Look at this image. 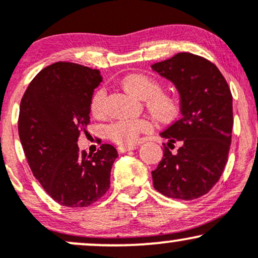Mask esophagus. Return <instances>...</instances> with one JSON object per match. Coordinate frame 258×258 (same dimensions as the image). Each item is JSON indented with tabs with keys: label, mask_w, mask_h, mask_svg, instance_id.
Here are the masks:
<instances>
[{
	"label": "esophagus",
	"mask_w": 258,
	"mask_h": 258,
	"mask_svg": "<svg viewBox=\"0 0 258 258\" xmlns=\"http://www.w3.org/2000/svg\"><path fill=\"white\" fill-rule=\"evenodd\" d=\"M135 149H137V147H136V146H120V147H117V152H119L120 154L130 152V150H135Z\"/></svg>",
	"instance_id": "1"
}]
</instances>
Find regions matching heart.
Listing matches in <instances>:
<instances>
[{"instance_id":"heart-1","label":"heart","mask_w":258,"mask_h":258,"mask_svg":"<svg viewBox=\"0 0 258 258\" xmlns=\"http://www.w3.org/2000/svg\"><path fill=\"white\" fill-rule=\"evenodd\" d=\"M121 86L127 93L136 98L146 99V105L150 112L161 121H170L179 111L178 98L170 92L162 91L155 79L146 74H130L121 81ZM105 92L97 91L91 100V111L100 115L104 111ZM152 130V123L147 119L119 120L106 127V135L112 142L119 144H132L137 141L141 133Z\"/></svg>"}]
</instances>
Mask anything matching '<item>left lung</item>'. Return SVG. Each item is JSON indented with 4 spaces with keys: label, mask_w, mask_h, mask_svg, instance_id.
Instances as JSON below:
<instances>
[{
    "label": "left lung",
    "mask_w": 258,
    "mask_h": 258,
    "mask_svg": "<svg viewBox=\"0 0 258 258\" xmlns=\"http://www.w3.org/2000/svg\"><path fill=\"white\" fill-rule=\"evenodd\" d=\"M152 69L176 86L182 114L160 133L167 146H180L176 154L165 147L152 171L154 188L173 199H198L211 190L227 164L233 128L229 86L214 63L191 53H177Z\"/></svg>",
    "instance_id": "8db88e82"
}]
</instances>
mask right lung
<instances>
[{
  "label": "right lung",
  "instance_id": "1",
  "mask_svg": "<svg viewBox=\"0 0 258 258\" xmlns=\"http://www.w3.org/2000/svg\"><path fill=\"white\" fill-rule=\"evenodd\" d=\"M98 70L58 61L32 79L20 102L18 131L32 173L46 193L68 207H87L110 186L117 152L102 144L93 155L80 152L78 139L90 123Z\"/></svg>",
  "mask_w": 258,
  "mask_h": 258
}]
</instances>
